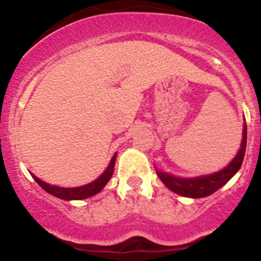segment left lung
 I'll list each match as a JSON object with an SVG mask.
<instances>
[{"label": "left lung", "mask_w": 261, "mask_h": 261, "mask_svg": "<svg viewBox=\"0 0 261 261\" xmlns=\"http://www.w3.org/2000/svg\"><path fill=\"white\" fill-rule=\"evenodd\" d=\"M242 143L239 153L234 156L233 161L228 164L224 169L217 172V173L208 174V176L194 177V178H181L174 177L166 172L156 171V174L161 181L168 187L171 191L176 194L186 196V198H204L216 192L226 185L234 174L241 168L242 161H244L245 151H246V140H247V127L246 123L244 125V134H242Z\"/></svg>", "instance_id": "left-lung-1"}]
</instances>
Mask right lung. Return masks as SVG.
Wrapping results in <instances>:
<instances>
[{
    "instance_id": "obj_1",
    "label": "right lung",
    "mask_w": 261,
    "mask_h": 261,
    "mask_svg": "<svg viewBox=\"0 0 261 261\" xmlns=\"http://www.w3.org/2000/svg\"><path fill=\"white\" fill-rule=\"evenodd\" d=\"M116 156L117 154L112 156L111 159L110 166L107 167L105 172H103L102 176L99 178H97L95 181L90 182V184L85 185V186H80V187H71V189H65V187H58V186H53V185L47 184V182H43L42 179L38 178L37 176L32 173L33 178L37 181V184L42 187L44 191H47L48 194L53 195L56 198L63 199V200H82V199H87L93 196V195L98 194L103 187L107 185V182L110 181L111 177L113 174V169H115V162H116Z\"/></svg>"
}]
</instances>
